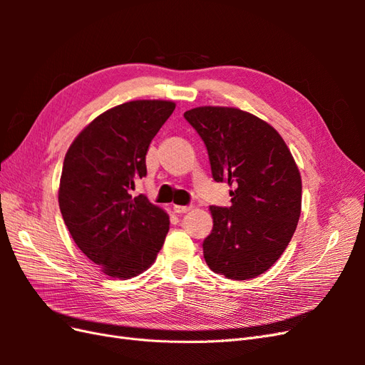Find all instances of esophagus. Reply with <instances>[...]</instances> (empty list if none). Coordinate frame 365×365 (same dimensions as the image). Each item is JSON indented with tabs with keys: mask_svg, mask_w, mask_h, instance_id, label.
Listing matches in <instances>:
<instances>
[{
	"mask_svg": "<svg viewBox=\"0 0 365 365\" xmlns=\"http://www.w3.org/2000/svg\"><path fill=\"white\" fill-rule=\"evenodd\" d=\"M190 208H192L190 205H173V212L181 215V213H187V212H189Z\"/></svg>",
	"mask_w": 365,
	"mask_h": 365,
	"instance_id": "34e87169",
	"label": "esophagus"
}]
</instances>
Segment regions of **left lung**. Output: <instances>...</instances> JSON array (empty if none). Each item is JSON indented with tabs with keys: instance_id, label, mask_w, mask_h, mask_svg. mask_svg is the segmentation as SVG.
Segmentation results:
<instances>
[{
	"instance_id": "8db88e82",
	"label": "left lung",
	"mask_w": 365,
	"mask_h": 365,
	"mask_svg": "<svg viewBox=\"0 0 365 365\" xmlns=\"http://www.w3.org/2000/svg\"><path fill=\"white\" fill-rule=\"evenodd\" d=\"M202 138L213 180L228 182L230 207H210L208 268L247 280L268 271L291 242L302 213V176L286 143L267 121L237 108L184 113Z\"/></svg>"
}]
</instances>
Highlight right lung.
<instances>
[{"label":"right lung","mask_w":365,"mask_h":365,"mask_svg":"<svg viewBox=\"0 0 365 365\" xmlns=\"http://www.w3.org/2000/svg\"><path fill=\"white\" fill-rule=\"evenodd\" d=\"M175 109L168 101H132L96 117L65 155L59 208L85 256L114 279L146 271L169 231V216L146 196H132L146 176L152 138Z\"/></svg>","instance_id":"right-lung-1"}]
</instances>
